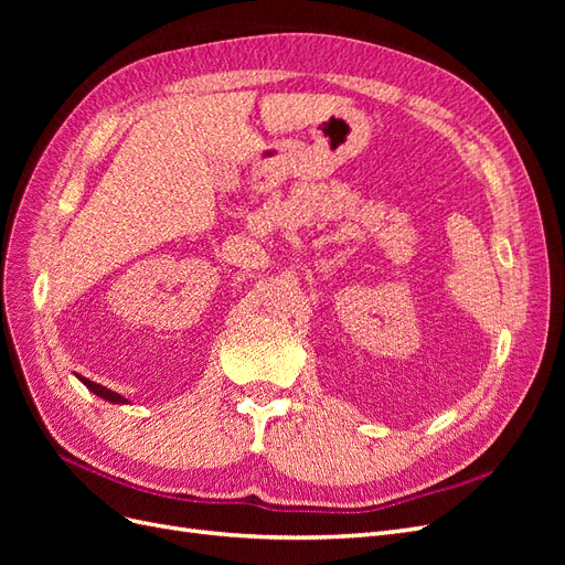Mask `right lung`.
Returning <instances> with one entry per match:
<instances>
[{
    "label": "right lung",
    "mask_w": 565,
    "mask_h": 565,
    "mask_svg": "<svg viewBox=\"0 0 565 565\" xmlns=\"http://www.w3.org/2000/svg\"><path fill=\"white\" fill-rule=\"evenodd\" d=\"M79 380L84 382V386H87L89 391H94L96 396H100V398L108 401V403H119V405L127 403V398H122V396H119V393H115V391H110V388H106V386H100V384H96V382H89L87 377H79Z\"/></svg>",
    "instance_id": "add662e5"
}]
</instances>
